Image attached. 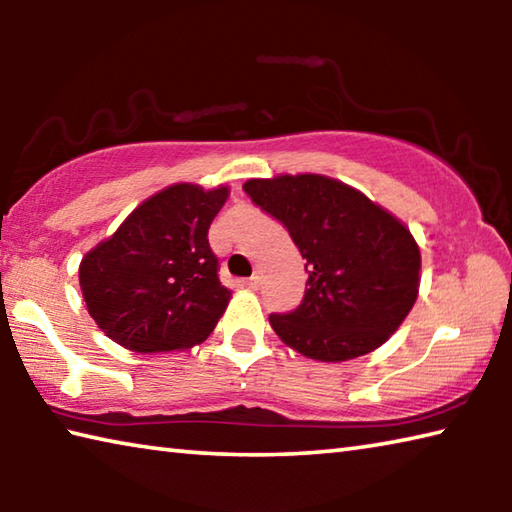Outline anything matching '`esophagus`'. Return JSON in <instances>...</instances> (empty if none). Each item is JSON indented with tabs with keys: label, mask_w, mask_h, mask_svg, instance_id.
I'll return each mask as SVG.
<instances>
[{
	"label": "esophagus",
	"mask_w": 512,
	"mask_h": 512,
	"mask_svg": "<svg viewBox=\"0 0 512 512\" xmlns=\"http://www.w3.org/2000/svg\"><path fill=\"white\" fill-rule=\"evenodd\" d=\"M244 287L257 289L259 287V275H253V277H248V280H244Z\"/></svg>",
	"instance_id": "1"
}]
</instances>
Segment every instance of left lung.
Instances as JSON below:
<instances>
[{"label":"left lung","mask_w":512,"mask_h":512,"mask_svg":"<svg viewBox=\"0 0 512 512\" xmlns=\"http://www.w3.org/2000/svg\"><path fill=\"white\" fill-rule=\"evenodd\" d=\"M244 192L289 230L307 259L305 298L268 316L275 334L316 361H348L386 343L420 287V248L406 225L316 173L248 180Z\"/></svg>","instance_id":"8db88e82"}]
</instances>
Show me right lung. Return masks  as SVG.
<instances>
[{
    "mask_svg": "<svg viewBox=\"0 0 512 512\" xmlns=\"http://www.w3.org/2000/svg\"><path fill=\"white\" fill-rule=\"evenodd\" d=\"M228 187L171 185L83 257L81 291L106 336L142 354L205 341L228 307L207 230Z\"/></svg>",
    "mask_w": 512,
    "mask_h": 512,
    "instance_id": "add662e5",
    "label": "right lung"
}]
</instances>
